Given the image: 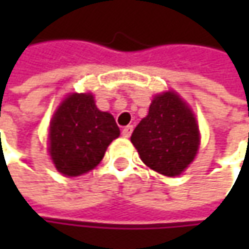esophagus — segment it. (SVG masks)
Listing matches in <instances>:
<instances>
[{
  "label": "esophagus",
  "mask_w": 249,
  "mask_h": 249,
  "mask_svg": "<svg viewBox=\"0 0 249 249\" xmlns=\"http://www.w3.org/2000/svg\"><path fill=\"white\" fill-rule=\"evenodd\" d=\"M131 133H133V126H126L124 129L122 130V134H123V137H126V139H129L130 136H131Z\"/></svg>",
  "instance_id": "obj_1"
}]
</instances>
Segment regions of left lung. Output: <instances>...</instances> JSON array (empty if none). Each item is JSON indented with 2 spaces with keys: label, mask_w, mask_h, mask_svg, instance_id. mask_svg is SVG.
<instances>
[{
  "label": "left lung",
  "mask_w": 249,
  "mask_h": 249,
  "mask_svg": "<svg viewBox=\"0 0 249 249\" xmlns=\"http://www.w3.org/2000/svg\"><path fill=\"white\" fill-rule=\"evenodd\" d=\"M130 140L147 166L175 177L196 158L199 130L191 108L177 92L166 91L155 95Z\"/></svg>",
  "instance_id": "1"
}]
</instances>
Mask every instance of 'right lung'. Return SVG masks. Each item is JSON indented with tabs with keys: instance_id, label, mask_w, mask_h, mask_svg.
Masks as SVG:
<instances>
[{
	"instance_id": "1",
	"label": "right lung",
	"mask_w": 249,
	"mask_h": 249,
	"mask_svg": "<svg viewBox=\"0 0 249 249\" xmlns=\"http://www.w3.org/2000/svg\"><path fill=\"white\" fill-rule=\"evenodd\" d=\"M119 134L113 116L97 108L91 92H73L53 113L48 152L63 176H80L100 163Z\"/></svg>"
}]
</instances>
